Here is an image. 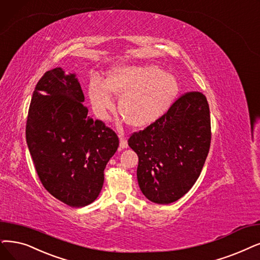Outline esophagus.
Here are the masks:
<instances>
[{
	"mask_svg": "<svg viewBox=\"0 0 260 260\" xmlns=\"http://www.w3.org/2000/svg\"><path fill=\"white\" fill-rule=\"evenodd\" d=\"M119 147H120L121 149L128 147V142H127L126 138H124V136H123L122 133L119 134Z\"/></svg>",
	"mask_w": 260,
	"mask_h": 260,
	"instance_id": "34e87169",
	"label": "esophagus"
}]
</instances>
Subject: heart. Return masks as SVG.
Instances as JSON below:
<instances>
[{
	"label": "heart",
	"mask_w": 260,
	"mask_h": 260,
	"mask_svg": "<svg viewBox=\"0 0 260 260\" xmlns=\"http://www.w3.org/2000/svg\"><path fill=\"white\" fill-rule=\"evenodd\" d=\"M178 91L177 81L155 65L121 66L113 69L105 81L92 80L88 95L97 116L107 118L114 109L110 92L119 100V112L132 127L142 128L168 111Z\"/></svg>",
	"instance_id": "b5f03b06"
}]
</instances>
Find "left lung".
Masks as SVG:
<instances>
[{"instance_id":"8db88e82","label":"left lung","mask_w":260,"mask_h":260,"mask_svg":"<svg viewBox=\"0 0 260 260\" xmlns=\"http://www.w3.org/2000/svg\"><path fill=\"white\" fill-rule=\"evenodd\" d=\"M210 143L206 96L201 91L184 92L160 118L128 140L139 155L137 175L142 193L161 205L181 199L200 177Z\"/></svg>"}]
</instances>
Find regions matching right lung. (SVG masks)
Here are the masks:
<instances>
[{
    "label": "right lung",
    "instance_id": "obj_1",
    "mask_svg": "<svg viewBox=\"0 0 260 260\" xmlns=\"http://www.w3.org/2000/svg\"><path fill=\"white\" fill-rule=\"evenodd\" d=\"M76 75L61 68L38 81L28 109L25 137L45 189L79 208L94 202L105 181V169L116 152L117 134L87 115Z\"/></svg>",
    "mask_w": 260,
    "mask_h": 260
}]
</instances>
